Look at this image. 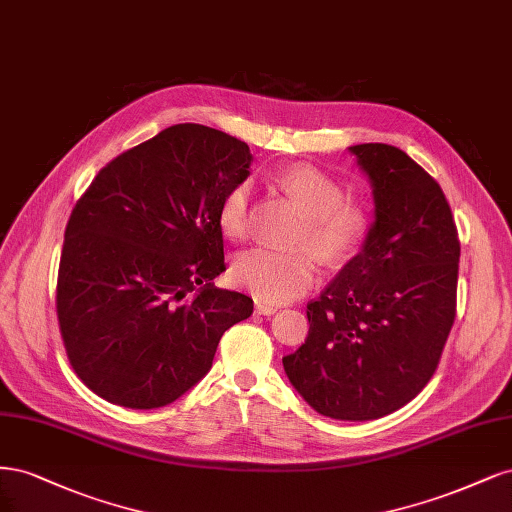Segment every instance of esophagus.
<instances>
[{
	"label": "esophagus",
	"instance_id": "obj_1",
	"mask_svg": "<svg viewBox=\"0 0 512 512\" xmlns=\"http://www.w3.org/2000/svg\"><path fill=\"white\" fill-rule=\"evenodd\" d=\"M255 310H257V315H263V317H270V315H274V312L278 310V306H274V304H268V302H261V300H257V302H255Z\"/></svg>",
	"mask_w": 512,
	"mask_h": 512
}]
</instances>
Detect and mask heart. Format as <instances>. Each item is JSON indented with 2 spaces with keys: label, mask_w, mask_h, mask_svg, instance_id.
Wrapping results in <instances>:
<instances>
[{
  "label": "heart",
  "mask_w": 512,
  "mask_h": 512,
  "mask_svg": "<svg viewBox=\"0 0 512 512\" xmlns=\"http://www.w3.org/2000/svg\"><path fill=\"white\" fill-rule=\"evenodd\" d=\"M278 185L304 210V221L295 236L300 251L249 249L234 261V280L263 302L300 298L321 276L319 257L344 263L364 249L372 227L374 208L361 197L346 195L344 185L312 166H295L278 176ZM253 185L238 180L219 204V225L227 236L244 238L251 229ZM312 250L316 252L311 253Z\"/></svg>",
  "instance_id": "1"
}]
</instances>
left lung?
Returning a JSON list of instances; mask_svg holds the SVG:
<instances>
[{"instance_id":"left-lung-1","label":"left lung","mask_w":512,"mask_h":512,"mask_svg":"<svg viewBox=\"0 0 512 512\" xmlns=\"http://www.w3.org/2000/svg\"><path fill=\"white\" fill-rule=\"evenodd\" d=\"M351 153L372 183V234L308 302V338L283 366L321 415L370 421L434 376L455 321L461 249L447 197L417 161L378 142Z\"/></svg>"}]
</instances>
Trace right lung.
<instances>
[{
  "label": "right lung",
  "mask_w": 512,
  "mask_h": 512,
  "mask_svg": "<svg viewBox=\"0 0 512 512\" xmlns=\"http://www.w3.org/2000/svg\"><path fill=\"white\" fill-rule=\"evenodd\" d=\"M246 142L197 123L114 157L76 202L59 261L57 319L76 376L125 408L172 404L210 370L253 300L217 289L219 204L249 176Z\"/></svg>",
  "instance_id": "obj_1"
}]
</instances>
